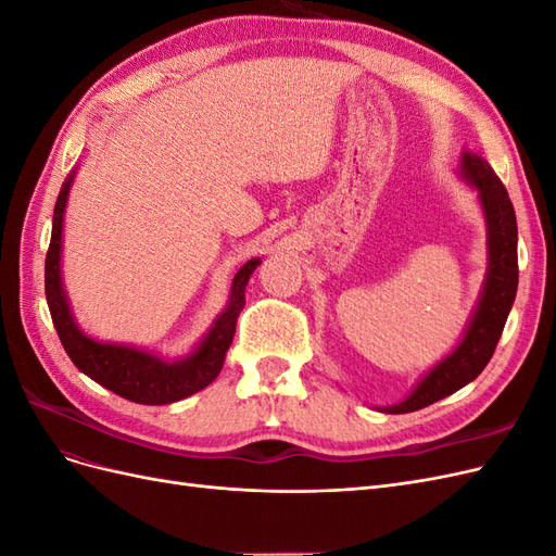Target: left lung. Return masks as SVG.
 Instances as JSON below:
<instances>
[{
    "mask_svg": "<svg viewBox=\"0 0 556 556\" xmlns=\"http://www.w3.org/2000/svg\"><path fill=\"white\" fill-rule=\"evenodd\" d=\"M462 174L473 188H478L486 217V229H490V274H486L484 280L480 306L473 319H470L459 348L435 366L433 371H429L406 401L384 408V413L401 415L419 410L462 390L470 380H476L482 374V368L490 364L513 308L519 278L517 220L513 201L508 190L503 188L501 178L480 155L464 153Z\"/></svg>",
    "mask_w": 556,
    "mask_h": 556,
    "instance_id": "1",
    "label": "left lung"
}]
</instances>
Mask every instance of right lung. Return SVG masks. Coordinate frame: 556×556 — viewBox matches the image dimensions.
<instances>
[{"label": "right lung", "instance_id": "obj_1", "mask_svg": "<svg viewBox=\"0 0 556 556\" xmlns=\"http://www.w3.org/2000/svg\"><path fill=\"white\" fill-rule=\"evenodd\" d=\"M72 180V176L66 178L58 194L53 211V233H50V245L46 252V301L66 355L76 364L78 371L90 376L94 382L106 387L117 396L134 403H146V406H164V403H174L204 390L223 371L225 355L231 345L233 331H237L239 313L245 306V285L260 260H250L233 276L229 306L215 319L206 339L201 341L194 355L188 359L164 362L134 348L97 343L88 339V336H83V331L74 325L60 280L62 217Z\"/></svg>", "mask_w": 556, "mask_h": 556}]
</instances>
